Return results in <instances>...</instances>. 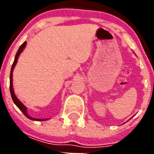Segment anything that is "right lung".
Listing matches in <instances>:
<instances>
[{
    "label": "right lung",
    "mask_w": 154,
    "mask_h": 154,
    "mask_svg": "<svg viewBox=\"0 0 154 154\" xmlns=\"http://www.w3.org/2000/svg\"><path fill=\"white\" fill-rule=\"evenodd\" d=\"M26 45H27V42H24V43H23V44L21 45V46H20L19 49L17 50V53H16L15 58H14V61L13 65H12L11 70V74H10V92H11V98H12V99H13V101H14V104H15L16 106L18 107L19 109L21 110V112L24 113V115L27 118H28L29 119H31V120H35V121H45V120H48V119H35V118L31 117V116H30L28 114V112H27V107L25 106H24V105L23 104V103H21V102L18 99H17V96H16L15 94H14V89H13V79H12V76H13V70H14V67H15L16 64H17V59H18L19 55H20V54L22 52L23 50L24 49V48L26 47Z\"/></svg>",
    "instance_id": "right-lung-1"
}]
</instances>
